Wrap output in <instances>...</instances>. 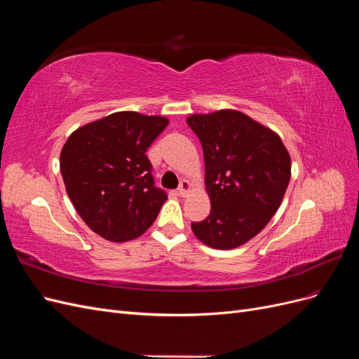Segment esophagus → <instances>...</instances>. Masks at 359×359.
I'll list each match as a JSON object with an SVG mask.
<instances>
[{
	"label": "esophagus",
	"instance_id": "1",
	"mask_svg": "<svg viewBox=\"0 0 359 359\" xmlns=\"http://www.w3.org/2000/svg\"><path fill=\"white\" fill-rule=\"evenodd\" d=\"M190 189H191V186H190V182L187 181V180H182L181 182H180V187H178V193H180V196H187V193L190 191Z\"/></svg>",
	"mask_w": 359,
	"mask_h": 359
}]
</instances>
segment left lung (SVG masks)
<instances>
[{"mask_svg": "<svg viewBox=\"0 0 359 359\" xmlns=\"http://www.w3.org/2000/svg\"><path fill=\"white\" fill-rule=\"evenodd\" d=\"M187 124L199 137L211 211L193 233L217 250L240 247L268 224L290 180V156L277 133L243 112L196 114Z\"/></svg>", "mask_w": 359, "mask_h": 359, "instance_id": "obj_1", "label": "left lung"}]
</instances>
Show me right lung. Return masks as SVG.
Wrapping results in <instances>:
<instances>
[{
    "mask_svg": "<svg viewBox=\"0 0 359 359\" xmlns=\"http://www.w3.org/2000/svg\"><path fill=\"white\" fill-rule=\"evenodd\" d=\"M169 124L165 116L115 112L73 132L60 156L73 206L90 229L124 243L154 223L165 190L156 187L147 149Z\"/></svg>",
    "mask_w": 359,
    "mask_h": 359,
    "instance_id": "right-lung-1",
    "label": "right lung"
}]
</instances>
